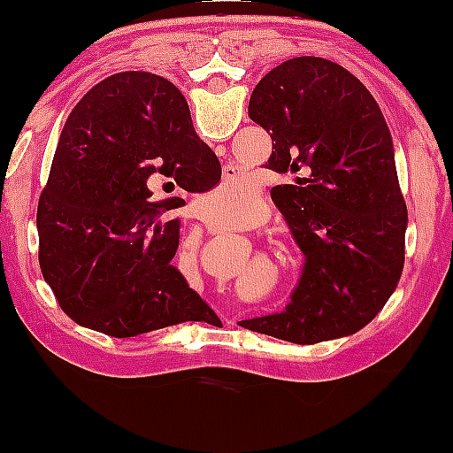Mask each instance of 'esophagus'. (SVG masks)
Here are the masks:
<instances>
[{"label":"esophagus","mask_w":453,"mask_h":453,"mask_svg":"<svg viewBox=\"0 0 453 453\" xmlns=\"http://www.w3.org/2000/svg\"><path fill=\"white\" fill-rule=\"evenodd\" d=\"M230 324H232V326H234V321H230Z\"/></svg>","instance_id":"esophagus-1"}]
</instances>
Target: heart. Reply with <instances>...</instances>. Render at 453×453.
Listing matches in <instances>:
<instances>
[{
	"instance_id": "obj_1",
	"label": "heart",
	"mask_w": 453,
	"mask_h": 453,
	"mask_svg": "<svg viewBox=\"0 0 453 453\" xmlns=\"http://www.w3.org/2000/svg\"><path fill=\"white\" fill-rule=\"evenodd\" d=\"M253 194V183L247 179L223 180L204 200V212L212 219L234 221Z\"/></svg>"
}]
</instances>
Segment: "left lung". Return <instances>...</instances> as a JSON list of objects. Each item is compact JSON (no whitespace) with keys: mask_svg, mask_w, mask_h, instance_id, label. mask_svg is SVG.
Segmentation results:
<instances>
[{"mask_svg":"<svg viewBox=\"0 0 453 453\" xmlns=\"http://www.w3.org/2000/svg\"><path fill=\"white\" fill-rule=\"evenodd\" d=\"M249 117L273 138L266 168L298 174L270 196L304 268L283 313L241 326L298 345L356 334L386 306L404 266L407 204L381 108L342 65L294 57L257 82Z\"/></svg>","mask_w":453,"mask_h":453,"instance_id":"8db88e82","label":"left lung"}]
</instances>
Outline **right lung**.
Returning a JSON list of instances; mask_svg holds the SVG:
<instances>
[{
    "instance_id": "add662e5",
    "label": "right lung",
    "mask_w": 453,
    "mask_h": 453,
    "mask_svg": "<svg viewBox=\"0 0 453 453\" xmlns=\"http://www.w3.org/2000/svg\"><path fill=\"white\" fill-rule=\"evenodd\" d=\"M221 164L197 138L183 93L150 72H119L85 93L67 117L38 204L40 268L78 326L127 339L211 321L215 311L173 266L183 197L209 191Z\"/></svg>"
}]
</instances>
